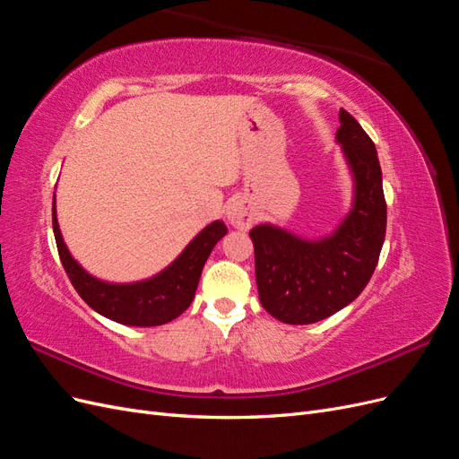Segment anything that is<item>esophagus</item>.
Here are the masks:
<instances>
[{"instance_id":"34e87169","label":"esophagus","mask_w":459,"mask_h":459,"mask_svg":"<svg viewBox=\"0 0 459 459\" xmlns=\"http://www.w3.org/2000/svg\"><path fill=\"white\" fill-rule=\"evenodd\" d=\"M226 218L233 228L248 230L255 224V208L243 199H231L226 206Z\"/></svg>"}]
</instances>
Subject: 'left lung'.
<instances>
[{
	"label": "left lung",
	"mask_w": 459,
	"mask_h": 459,
	"mask_svg": "<svg viewBox=\"0 0 459 459\" xmlns=\"http://www.w3.org/2000/svg\"><path fill=\"white\" fill-rule=\"evenodd\" d=\"M339 122L335 140L352 178V203L339 226L316 239L273 224L251 230L260 304L283 324H316L349 307L368 285L385 241L377 149L342 108Z\"/></svg>",
	"instance_id": "8db88e82"
}]
</instances>
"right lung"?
Segmentation results:
<instances>
[{"label":"right lung","mask_w":459,"mask_h":459,"mask_svg":"<svg viewBox=\"0 0 459 459\" xmlns=\"http://www.w3.org/2000/svg\"><path fill=\"white\" fill-rule=\"evenodd\" d=\"M53 233L68 280L90 308L122 325L152 327L172 322L189 308L204 262L211 256L214 245L228 233V228L221 220H214L212 224L203 228L164 270L147 280L132 283L105 281L80 266V262L65 245L55 195Z\"/></svg>","instance_id":"right-lung-1"}]
</instances>
